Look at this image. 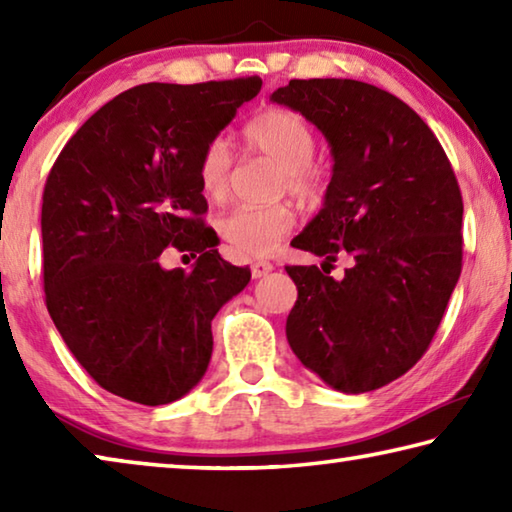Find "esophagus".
Instances as JSON below:
<instances>
[{"mask_svg": "<svg viewBox=\"0 0 512 512\" xmlns=\"http://www.w3.org/2000/svg\"><path fill=\"white\" fill-rule=\"evenodd\" d=\"M273 271V264L266 262V259H255L253 264H250V273H253V277H264Z\"/></svg>", "mask_w": 512, "mask_h": 512, "instance_id": "obj_1", "label": "esophagus"}]
</instances>
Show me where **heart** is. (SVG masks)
<instances>
[{
  "label": "heart",
  "mask_w": 512,
  "mask_h": 512,
  "mask_svg": "<svg viewBox=\"0 0 512 512\" xmlns=\"http://www.w3.org/2000/svg\"><path fill=\"white\" fill-rule=\"evenodd\" d=\"M248 149L262 153L282 167V187L300 201H314L323 194L325 178L311 158L316 137L307 119L296 110L268 106L250 117L244 126ZM232 155L221 137L207 142L196 162L201 192L221 201L228 194ZM296 228V214L289 205H239L219 223V232L241 257H268Z\"/></svg>",
  "instance_id": "obj_1"
}]
</instances>
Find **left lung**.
I'll list each match as a JSON object with an SVG mask.
<instances>
[{
	"label": "left lung",
	"instance_id": "obj_1",
	"mask_svg": "<svg viewBox=\"0 0 512 512\" xmlns=\"http://www.w3.org/2000/svg\"><path fill=\"white\" fill-rule=\"evenodd\" d=\"M271 99L332 146L325 205L293 248L348 255L343 280L287 266L298 300L287 339L341 393L402 377L427 352L463 266V198L431 128L404 101L352 79H293Z\"/></svg>",
	"mask_w": 512,
	"mask_h": 512
}]
</instances>
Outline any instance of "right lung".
Returning a JSON list of instances; mask_svg holds the SVG:
<instances>
[{
	"label": "right lung",
	"mask_w": 512,
	"mask_h": 512,
	"mask_svg": "<svg viewBox=\"0 0 512 512\" xmlns=\"http://www.w3.org/2000/svg\"><path fill=\"white\" fill-rule=\"evenodd\" d=\"M262 79L144 83L72 135L42 194L49 316L108 393L160 406L187 395L212 357V318L250 271L212 246L196 162ZM167 245L194 249L192 272H164Z\"/></svg>",
	"instance_id": "1"
}]
</instances>
